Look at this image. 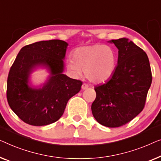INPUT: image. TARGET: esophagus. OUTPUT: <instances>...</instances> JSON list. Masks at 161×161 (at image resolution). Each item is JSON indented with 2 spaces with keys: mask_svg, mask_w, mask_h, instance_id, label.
<instances>
[{
  "mask_svg": "<svg viewBox=\"0 0 161 161\" xmlns=\"http://www.w3.org/2000/svg\"><path fill=\"white\" fill-rule=\"evenodd\" d=\"M88 88V85H87V84H85V83H84L82 85H81V89L82 90H86V89H87Z\"/></svg>",
  "mask_w": 161,
  "mask_h": 161,
  "instance_id": "34e87169",
  "label": "esophagus"
}]
</instances>
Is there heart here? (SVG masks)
Masks as SVG:
<instances>
[{"instance_id": "b5f03b06", "label": "heart", "mask_w": 161, "mask_h": 161, "mask_svg": "<svg viewBox=\"0 0 161 161\" xmlns=\"http://www.w3.org/2000/svg\"><path fill=\"white\" fill-rule=\"evenodd\" d=\"M117 63V55L112 47L96 44L76 48L73 59L67 60L66 68L73 77H80L85 71L88 80L101 83L112 77Z\"/></svg>"}]
</instances>
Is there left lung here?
Segmentation results:
<instances>
[{"mask_svg":"<svg viewBox=\"0 0 161 161\" xmlns=\"http://www.w3.org/2000/svg\"><path fill=\"white\" fill-rule=\"evenodd\" d=\"M118 49V60L112 77L95 87L96 98L92 113L101 125L120 127L143 110L152 83L149 61L145 52L126 38L108 42Z\"/></svg>","mask_w":161,"mask_h":161,"instance_id":"8db88e82","label":"left lung"}]
</instances>
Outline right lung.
I'll use <instances>...</instances> for the list:
<instances>
[{
    "mask_svg": "<svg viewBox=\"0 0 161 161\" xmlns=\"http://www.w3.org/2000/svg\"><path fill=\"white\" fill-rule=\"evenodd\" d=\"M66 42L42 41L22 47L11 67L6 96L12 111L29 125H47L58 121L68 101L81 90L82 81L63 74ZM44 67L50 73L43 85H31V74Z\"/></svg>",
    "mask_w": 161,
    "mask_h": 161,
    "instance_id": "add662e5",
    "label": "right lung"
}]
</instances>
